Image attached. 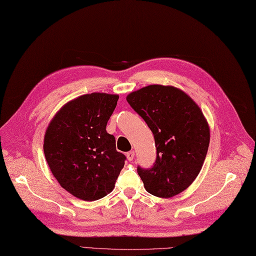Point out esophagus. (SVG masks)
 I'll return each instance as SVG.
<instances>
[{"label": "esophagus", "instance_id": "obj_1", "mask_svg": "<svg viewBox=\"0 0 256 256\" xmlns=\"http://www.w3.org/2000/svg\"><path fill=\"white\" fill-rule=\"evenodd\" d=\"M134 156H135L134 152H128L126 154V158H128V161H132V160L134 159Z\"/></svg>", "mask_w": 256, "mask_h": 256}]
</instances>
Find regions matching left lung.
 Returning a JSON list of instances; mask_svg holds the SVG:
<instances>
[{"label": "left lung", "instance_id": "1", "mask_svg": "<svg viewBox=\"0 0 256 256\" xmlns=\"http://www.w3.org/2000/svg\"><path fill=\"white\" fill-rule=\"evenodd\" d=\"M126 100L154 137V166H137L145 189L160 198L184 192L200 173L210 144V128L198 104L182 90L163 85L133 92Z\"/></svg>", "mask_w": 256, "mask_h": 256}]
</instances>
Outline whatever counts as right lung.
I'll list each match as a JSON object with an SVG mask.
<instances>
[{"mask_svg":"<svg viewBox=\"0 0 256 256\" xmlns=\"http://www.w3.org/2000/svg\"><path fill=\"white\" fill-rule=\"evenodd\" d=\"M118 95L92 93L66 104L44 136V154L54 178L68 192L95 201L114 190L126 156L107 133Z\"/></svg>","mask_w":256,"mask_h":256,"instance_id":"add662e5","label":"right lung"}]
</instances>
